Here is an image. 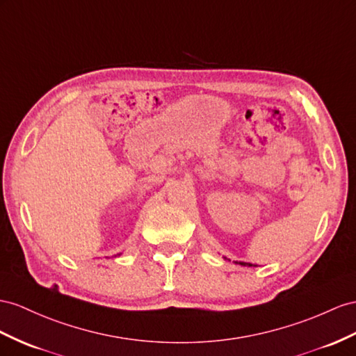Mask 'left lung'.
I'll use <instances>...</instances> for the list:
<instances>
[{"instance_id": "left-lung-1", "label": "left lung", "mask_w": 356, "mask_h": 356, "mask_svg": "<svg viewBox=\"0 0 356 356\" xmlns=\"http://www.w3.org/2000/svg\"><path fill=\"white\" fill-rule=\"evenodd\" d=\"M239 265H242V266H252V265H251V263H245V261H241V263H239Z\"/></svg>"}]
</instances>
